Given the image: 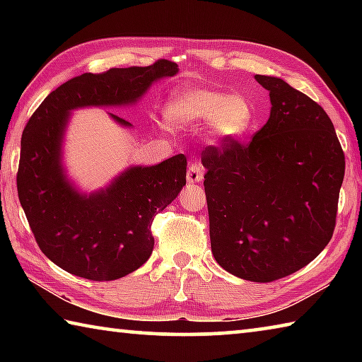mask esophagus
<instances>
[{
  "mask_svg": "<svg viewBox=\"0 0 362 362\" xmlns=\"http://www.w3.org/2000/svg\"><path fill=\"white\" fill-rule=\"evenodd\" d=\"M203 177H204V170H203V168H201V164H198V163L189 164L188 170H187L188 183H199L201 180H203Z\"/></svg>",
  "mask_w": 362,
  "mask_h": 362,
  "instance_id": "34e87169",
  "label": "esophagus"
}]
</instances>
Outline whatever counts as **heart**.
Instances as JSON below:
<instances>
[{"label": "heart", "instance_id": "b5f03b06", "mask_svg": "<svg viewBox=\"0 0 362 362\" xmlns=\"http://www.w3.org/2000/svg\"><path fill=\"white\" fill-rule=\"evenodd\" d=\"M166 119L173 126H206L218 144L241 140L252 129L255 108L249 97L204 88H182L169 97Z\"/></svg>", "mask_w": 362, "mask_h": 362}]
</instances>
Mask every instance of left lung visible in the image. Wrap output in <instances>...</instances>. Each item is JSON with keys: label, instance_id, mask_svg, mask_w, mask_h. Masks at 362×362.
I'll use <instances>...</instances> for the list:
<instances>
[{"label": "left lung", "instance_id": "1", "mask_svg": "<svg viewBox=\"0 0 362 362\" xmlns=\"http://www.w3.org/2000/svg\"><path fill=\"white\" fill-rule=\"evenodd\" d=\"M269 118L247 145L203 155L214 259L272 283L315 260L334 233L345 155L327 113L284 79L255 75Z\"/></svg>", "mask_w": 362, "mask_h": 362}]
</instances>
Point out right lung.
<instances>
[{"instance_id":"1","label":"right lung","mask_w":362,"mask_h":362,"mask_svg":"<svg viewBox=\"0 0 362 362\" xmlns=\"http://www.w3.org/2000/svg\"><path fill=\"white\" fill-rule=\"evenodd\" d=\"M179 65L84 73L52 90L28 119L21 140L17 192L22 209L49 260L75 276L112 281L136 272L150 259L151 223L187 183V158L175 155L155 166H131L107 187L86 193L64 164V140L71 112L88 107H131ZM116 124L129 121L108 113Z\"/></svg>"}]
</instances>
